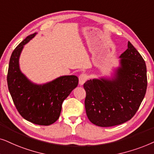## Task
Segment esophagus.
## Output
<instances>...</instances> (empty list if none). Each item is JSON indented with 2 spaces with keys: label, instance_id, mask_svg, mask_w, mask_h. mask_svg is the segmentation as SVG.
I'll use <instances>...</instances> for the list:
<instances>
[{
  "label": "esophagus",
  "instance_id": "1",
  "mask_svg": "<svg viewBox=\"0 0 154 154\" xmlns=\"http://www.w3.org/2000/svg\"><path fill=\"white\" fill-rule=\"evenodd\" d=\"M89 79V76L87 74H81L79 77V83L80 85H83L85 82Z\"/></svg>",
  "mask_w": 154,
  "mask_h": 154
}]
</instances>
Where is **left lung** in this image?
I'll return each instance as SVG.
<instances>
[{
	"mask_svg": "<svg viewBox=\"0 0 154 154\" xmlns=\"http://www.w3.org/2000/svg\"><path fill=\"white\" fill-rule=\"evenodd\" d=\"M120 56V67L112 80L90 79L84 84L87 116L99 127L124 123L134 116L146 94V63L130 42Z\"/></svg>",
	"mask_w": 154,
	"mask_h": 154,
	"instance_id": "1",
	"label": "left lung"
}]
</instances>
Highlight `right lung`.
<instances>
[{"mask_svg": "<svg viewBox=\"0 0 154 154\" xmlns=\"http://www.w3.org/2000/svg\"><path fill=\"white\" fill-rule=\"evenodd\" d=\"M36 33L28 36L12 53L8 67V89L17 111L25 120L39 125L54 123L60 115L62 103L78 85L75 75L62 76L51 82L36 85L29 81L20 71L21 51Z\"/></svg>", "mask_w": 154, "mask_h": 154, "instance_id": "1", "label": "right lung"}]
</instances>
